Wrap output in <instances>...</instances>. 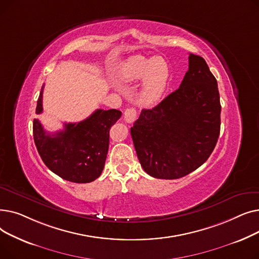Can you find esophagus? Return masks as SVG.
I'll return each mask as SVG.
<instances>
[{"instance_id": "obj_1", "label": "esophagus", "mask_w": 259, "mask_h": 259, "mask_svg": "<svg viewBox=\"0 0 259 259\" xmlns=\"http://www.w3.org/2000/svg\"><path fill=\"white\" fill-rule=\"evenodd\" d=\"M137 115H138L137 110H135L134 108H129L125 111L124 119H125L126 122H128V124H131V122H133L134 119L137 118Z\"/></svg>"}]
</instances>
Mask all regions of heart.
Segmentation results:
<instances>
[{
    "label": "heart",
    "mask_w": 259,
    "mask_h": 259,
    "mask_svg": "<svg viewBox=\"0 0 259 259\" xmlns=\"http://www.w3.org/2000/svg\"><path fill=\"white\" fill-rule=\"evenodd\" d=\"M171 72L168 63L160 57L145 58L135 56L129 59L119 71L121 83L131 84L142 79L137 101L144 107H153L165 93Z\"/></svg>",
    "instance_id": "heart-1"
}]
</instances>
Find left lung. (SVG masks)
Here are the masks:
<instances>
[{"label": "left lung", "instance_id": "1", "mask_svg": "<svg viewBox=\"0 0 259 259\" xmlns=\"http://www.w3.org/2000/svg\"><path fill=\"white\" fill-rule=\"evenodd\" d=\"M221 110L216 78L205 60L190 53L180 88L154 108L143 109L130 129L145 172L176 180L200 167L219 140Z\"/></svg>", "mask_w": 259, "mask_h": 259}]
</instances>
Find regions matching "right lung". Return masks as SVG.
<instances>
[{"label":"right lung","mask_w":259,"mask_h":259,"mask_svg":"<svg viewBox=\"0 0 259 259\" xmlns=\"http://www.w3.org/2000/svg\"><path fill=\"white\" fill-rule=\"evenodd\" d=\"M43 89L35 113L43 112ZM121 116L116 109H98L79 122L64 124V130L48 133L37 118L33 119V139L44 164L63 180L77 184L100 178L109 148V131Z\"/></svg>","instance_id":"right-lung-1"}]
</instances>
